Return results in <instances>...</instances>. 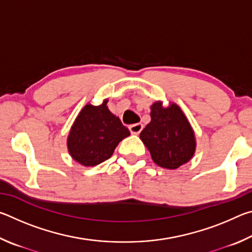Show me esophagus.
I'll return each mask as SVG.
<instances>
[{"label": "esophagus", "mask_w": 252, "mask_h": 252, "mask_svg": "<svg viewBox=\"0 0 252 252\" xmlns=\"http://www.w3.org/2000/svg\"><path fill=\"white\" fill-rule=\"evenodd\" d=\"M143 126L141 123H136V125H132L129 126V130L132 134H139L142 131Z\"/></svg>", "instance_id": "esophagus-1"}]
</instances>
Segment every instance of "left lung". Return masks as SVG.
<instances>
[{
    "instance_id": "left-lung-1",
    "label": "left lung",
    "mask_w": 252,
    "mask_h": 252,
    "mask_svg": "<svg viewBox=\"0 0 252 252\" xmlns=\"http://www.w3.org/2000/svg\"><path fill=\"white\" fill-rule=\"evenodd\" d=\"M151 122L140 138L150 151L155 163L165 169H177L192 158L194 134L187 118L177 104L162 108L160 102L151 106Z\"/></svg>"
}]
</instances>
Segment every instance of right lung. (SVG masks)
Instances as JSON below:
<instances>
[{
  "mask_svg": "<svg viewBox=\"0 0 252 252\" xmlns=\"http://www.w3.org/2000/svg\"><path fill=\"white\" fill-rule=\"evenodd\" d=\"M101 105L87 104L79 113L67 139L71 157L85 167H94L112 156L119 142L130 135L120 119Z\"/></svg>",
  "mask_w": 252,
  "mask_h": 252,
  "instance_id": "right-lung-1",
  "label": "right lung"
}]
</instances>
